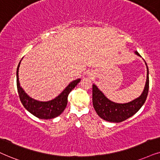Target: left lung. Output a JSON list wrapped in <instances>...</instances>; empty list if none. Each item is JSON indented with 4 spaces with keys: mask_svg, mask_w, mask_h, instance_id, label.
I'll return each mask as SVG.
<instances>
[{
    "mask_svg": "<svg viewBox=\"0 0 160 160\" xmlns=\"http://www.w3.org/2000/svg\"><path fill=\"white\" fill-rule=\"evenodd\" d=\"M140 56L138 52H135ZM146 64V62H145ZM147 66V80L142 94L138 98L128 103L120 104L109 100L95 85L92 86L93 106L100 117L104 120L112 122H122L136 114L145 103L149 88L148 68Z\"/></svg>",
    "mask_w": 160,
    "mask_h": 160,
    "instance_id": "left-lung-1",
    "label": "left lung"
}]
</instances>
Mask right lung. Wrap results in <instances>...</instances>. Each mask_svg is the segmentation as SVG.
I'll return each mask as SVG.
<instances>
[{"label":"right lung","mask_w":160,"mask_h":160,"mask_svg":"<svg viewBox=\"0 0 160 160\" xmlns=\"http://www.w3.org/2000/svg\"><path fill=\"white\" fill-rule=\"evenodd\" d=\"M20 63H21V61L18 64L17 68V88L20 100L24 108L34 116L39 119H43V120H49L61 114L67 106L68 94L71 91L80 81V79L72 81L63 90V92L54 100L48 101V102H40L28 96L20 86L19 78H18V69H19Z\"/></svg>","instance_id":"obj_1"}]
</instances>
